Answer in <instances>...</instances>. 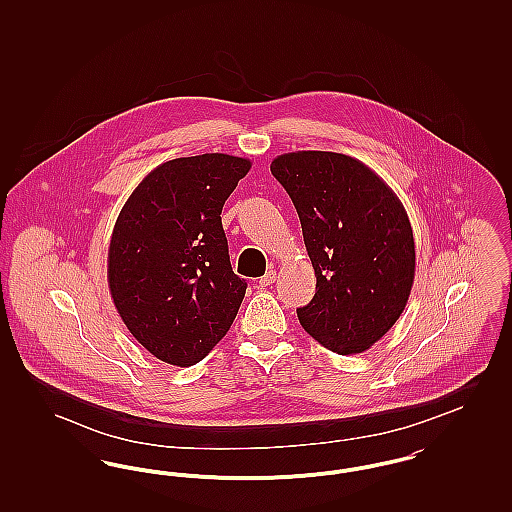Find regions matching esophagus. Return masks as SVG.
I'll return each mask as SVG.
<instances>
[{
    "instance_id": "esophagus-1",
    "label": "esophagus",
    "mask_w": 512,
    "mask_h": 512,
    "mask_svg": "<svg viewBox=\"0 0 512 512\" xmlns=\"http://www.w3.org/2000/svg\"><path fill=\"white\" fill-rule=\"evenodd\" d=\"M274 280H276V270H274V268H268L267 272H265V276L259 278V286H261V288H270V286L274 284Z\"/></svg>"
}]
</instances>
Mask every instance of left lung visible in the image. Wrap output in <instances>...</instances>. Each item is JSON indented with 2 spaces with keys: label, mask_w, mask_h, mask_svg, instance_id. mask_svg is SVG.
Segmentation results:
<instances>
[{
  "label": "left lung",
  "mask_w": 512,
  "mask_h": 512,
  "mask_svg": "<svg viewBox=\"0 0 512 512\" xmlns=\"http://www.w3.org/2000/svg\"><path fill=\"white\" fill-rule=\"evenodd\" d=\"M270 172L292 197L317 276L315 297L297 309L301 326L334 353H363L388 334L413 288V228L403 203L343 153H284Z\"/></svg>",
  "instance_id": "left-lung-1"
}]
</instances>
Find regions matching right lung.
I'll return each instance as SVG.
<instances>
[{"label":"right lung","instance_id":"1","mask_svg":"<svg viewBox=\"0 0 512 512\" xmlns=\"http://www.w3.org/2000/svg\"><path fill=\"white\" fill-rule=\"evenodd\" d=\"M251 169L226 153L172 159L147 174L115 222L107 282L130 334L163 363H199L244 301L222 205Z\"/></svg>","mask_w":512,"mask_h":512}]
</instances>
